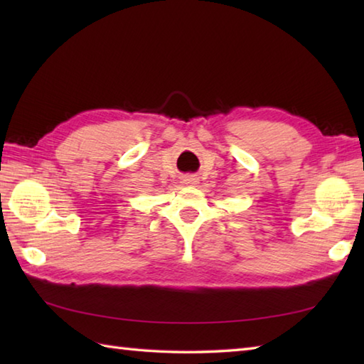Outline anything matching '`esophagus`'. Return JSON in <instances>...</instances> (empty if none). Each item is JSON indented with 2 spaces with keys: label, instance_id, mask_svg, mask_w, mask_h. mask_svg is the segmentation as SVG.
Instances as JSON below:
<instances>
[{
  "label": "esophagus",
  "instance_id": "1",
  "mask_svg": "<svg viewBox=\"0 0 364 364\" xmlns=\"http://www.w3.org/2000/svg\"><path fill=\"white\" fill-rule=\"evenodd\" d=\"M183 183L186 184V186H194V184L198 183V178L196 175H188V176H184Z\"/></svg>",
  "mask_w": 364,
  "mask_h": 364
}]
</instances>
